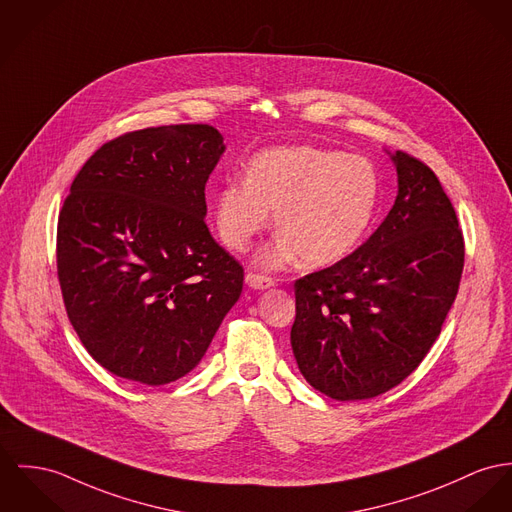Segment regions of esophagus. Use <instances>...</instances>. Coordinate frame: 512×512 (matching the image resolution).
<instances>
[{
	"instance_id": "obj_1",
	"label": "esophagus",
	"mask_w": 512,
	"mask_h": 512,
	"mask_svg": "<svg viewBox=\"0 0 512 512\" xmlns=\"http://www.w3.org/2000/svg\"><path fill=\"white\" fill-rule=\"evenodd\" d=\"M245 284L253 290H267L271 286H275V280L269 278V276L255 275V273H249L245 276Z\"/></svg>"
}]
</instances>
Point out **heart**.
<instances>
[{
	"instance_id": "heart-1",
	"label": "heart",
	"mask_w": 512,
	"mask_h": 512,
	"mask_svg": "<svg viewBox=\"0 0 512 512\" xmlns=\"http://www.w3.org/2000/svg\"><path fill=\"white\" fill-rule=\"evenodd\" d=\"M380 200V177L366 158L315 146H282L251 159L247 177L228 181L216 197L222 241L245 251L275 210L280 234L257 265L280 269L302 259L329 267L366 236Z\"/></svg>"
}]
</instances>
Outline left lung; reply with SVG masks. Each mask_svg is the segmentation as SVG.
I'll use <instances>...</instances> for the list:
<instances>
[{"instance_id": "obj_1", "label": "left lung", "mask_w": 512, "mask_h": 512, "mask_svg": "<svg viewBox=\"0 0 512 512\" xmlns=\"http://www.w3.org/2000/svg\"><path fill=\"white\" fill-rule=\"evenodd\" d=\"M390 158L397 197L380 228L294 284L292 353L306 382L337 401L384 394L421 364L464 269L462 230L431 167L405 152Z\"/></svg>"}]
</instances>
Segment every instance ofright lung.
I'll return each mask as SVG.
<instances>
[{
  "instance_id": "right-lung-1",
  "label": "right lung",
  "mask_w": 512,
  "mask_h": 512,
  "mask_svg": "<svg viewBox=\"0 0 512 512\" xmlns=\"http://www.w3.org/2000/svg\"><path fill=\"white\" fill-rule=\"evenodd\" d=\"M224 152L208 124L144 128L103 144L70 187L58 280L83 347L115 376L183 378L241 294V265L204 222V187Z\"/></svg>"
}]
</instances>
